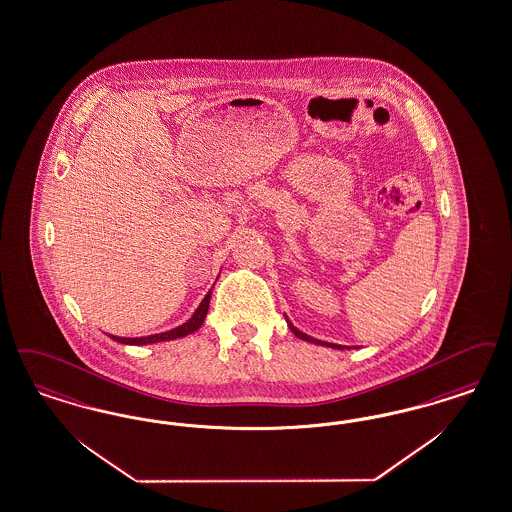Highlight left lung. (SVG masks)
Wrapping results in <instances>:
<instances>
[{
    "mask_svg": "<svg viewBox=\"0 0 512 512\" xmlns=\"http://www.w3.org/2000/svg\"><path fill=\"white\" fill-rule=\"evenodd\" d=\"M287 326H289V329L293 331V335H295V337H299V339H303V341H308V343H314V345H322V347L345 348L341 347V345H333V343H324V341H318V339L310 337V335H307V333L299 331V329L295 328V326H293L289 320H287Z\"/></svg>",
    "mask_w": 512,
    "mask_h": 512,
    "instance_id": "8db88e82",
    "label": "left lung"
}]
</instances>
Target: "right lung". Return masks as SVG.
<instances>
[{"label":"right lung","instance_id":"right-lung-1","mask_svg":"<svg viewBox=\"0 0 512 512\" xmlns=\"http://www.w3.org/2000/svg\"><path fill=\"white\" fill-rule=\"evenodd\" d=\"M209 301H211V291H207V295L204 297V301L200 303L198 310L192 314V318L179 326V328L169 329L164 333H156V335H148V337H135V339H129V337H116V335H110L114 341L123 343V345H152V343H160V341H171V339H179L184 335H190L194 333L196 329L202 328L204 324L205 314L209 310Z\"/></svg>","mask_w":512,"mask_h":512}]
</instances>
